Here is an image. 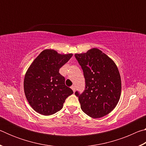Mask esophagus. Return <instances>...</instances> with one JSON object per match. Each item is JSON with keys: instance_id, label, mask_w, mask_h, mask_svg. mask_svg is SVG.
I'll return each mask as SVG.
<instances>
[{"instance_id": "esophagus-1", "label": "esophagus", "mask_w": 146, "mask_h": 146, "mask_svg": "<svg viewBox=\"0 0 146 146\" xmlns=\"http://www.w3.org/2000/svg\"><path fill=\"white\" fill-rule=\"evenodd\" d=\"M71 88L72 89V90L73 91V92L75 93V86H71Z\"/></svg>"}]
</instances>
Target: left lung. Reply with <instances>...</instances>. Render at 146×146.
<instances>
[{"label": "left lung", "mask_w": 146, "mask_h": 146, "mask_svg": "<svg viewBox=\"0 0 146 146\" xmlns=\"http://www.w3.org/2000/svg\"><path fill=\"white\" fill-rule=\"evenodd\" d=\"M75 56L82 68L86 90L77 91L82 110L89 117H104L114 110L121 95V78L115 62L97 48Z\"/></svg>", "instance_id": "1"}]
</instances>
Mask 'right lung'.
I'll return each mask as SVG.
<instances>
[{"mask_svg":"<svg viewBox=\"0 0 146 146\" xmlns=\"http://www.w3.org/2000/svg\"><path fill=\"white\" fill-rule=\"evenodd\" d=\"M72 56L46 49L28 68L24 80V93L29 105L39 114L48 116L60 111L66 98L73 93L59 73Z\"/></svg>","mask_w":146,"mask_h":146,"instance_id":"obj_1","label":"right lung"}]
</instances>
